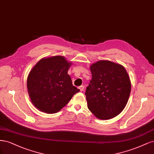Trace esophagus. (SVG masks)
Returning a JSON list of instances; mask_svg holds the SVG:
<instances>
[{"mask_svg":"<svg viewBox=\"0 0 154 154\" xmlns=\"http://www.w3.org/2000/svg\"><path fill=\"white\" fill-rule=\"evenodd\" d=\"M79 90H80L81 91H84V86H79Z\"/></svg>","mask_w":154,"mask_h":154,"instance_id":"obj_1","label":"esophagus"}]
</instances>
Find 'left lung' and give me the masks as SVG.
<instances>
[{
    "label": "left lung",
    "mask_w": 154,
    "mask_h": 154,
    "mask_svg": "<svg viewBox=\"0 0 154 154\" xmlns=\"http://www.w3.org/2000/svg\"><path fill=\"white\" fill-rule=\"evenodd\" d=\"M92 79L85 95L88 107L97 118L109 120L126 106L131 91L129 76L122 65L107 60L90 66Z\"/></svg>",
    "instance_id": "obj_1"
}]
</instances>
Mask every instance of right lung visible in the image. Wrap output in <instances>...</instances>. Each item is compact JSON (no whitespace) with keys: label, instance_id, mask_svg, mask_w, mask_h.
Returning a JSON list of instances; mask_svg holds the SVG:
<instances>
[{"label":"right lung","instance_id":"right-lung-1","mask_svg":"<svg viewBox=\"0 0 154 154\" xmlns=\"http://www.w3.org/2000/svg\"><path fill=\"white\" fill-rule=\"evenodd\" d=\"M72 63L61 56L40 59L29 73L27 86L31 101L48 114L60 111L79 91L68 74Z\"/></svg>","mask_w":154,"mask_h":154}]
</instances>
